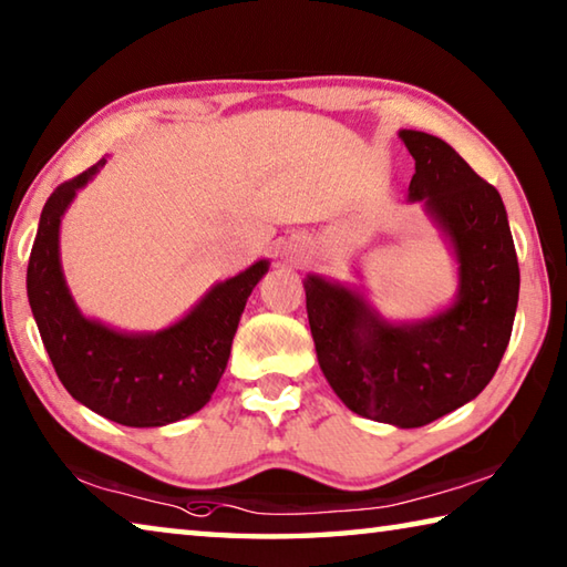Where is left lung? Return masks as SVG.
<instances>
[{"mask_svg":"<svg viewBox=\"0 0 567 567\" xmlns=\"http://www.w3.org/2000/svg\"><path fill=\"white\" fill-rule=\"evenodd\" d=\"M415 159L412 203L427 205L455 247L460 295L417 324H390L348 287L310 275L307 318L324 378L352 412L422 427L465 405L493 380L520 292L505 205L457 152L425 132H400Z\"/></svg>","mask_w":567,"mask_h":567,"instance_id":"left-lung-1","label":"left lung"}]
</instances>
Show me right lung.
<instances>
[{
  "instance_id": "1",
  "label": "right lung",
  "mask_w": 567,
  "mask_h": 567,
  "mask_svg": "<svg viewBox=\"0 0 567 567\" xmlns=\"http://www.w3.org/2000/svg\"><path fill=\"white\" fill-rule=\"evenodd\" d=\"M104 162L62 182L44 203L27 265V295L56 378L74 400L127 427L169 425L213 398L247 297L267 262L219 282L185 320L155 334H122L82 318L62 277L60 219Z\"/></svg>"
}]
</instances>
